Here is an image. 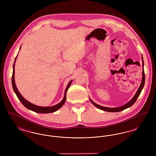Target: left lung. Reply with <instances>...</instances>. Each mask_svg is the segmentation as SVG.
Wrapping results in <instances>:
<instances>
[{"mask_svg":"<svg viewBox=\"0 0 156 156\" xmlns=\"http://www.w3.org/2000/svg\"><path fill=\"white\" fill-rule=\"evenodd\" d=\"M142 63H143V67H144V62H143V57H142ZM142 76H142V81H141L139 89L137 90V91L136 92V94L134 95L133 98L129 102H127V104L123 105V106H120V107H118V108H106V107H104V106H101V105H99L98 104H95L90 99H90V102L94 104V105H95L98 109H99L101 110H102V111H104L110 112H118L122 111L126 109L127 108L132 106L136 102V101L137 99L138 98V97H139V95H140V94L141 93V90H142V89H143V87H144V83H145V75H144V69H143V71L142 72Z\"/></svg>","mask_w":156,"mask_h":156,"instance_id":"8db88e82","label":"left lung"}]
</instances>
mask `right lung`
<instances>
[{"label":"right lung","instance_id":"right-lung-1","mask_svg":"<svg viewBox=\"0 0 156 156\" xmlns=\"http://www.w3.org/2000/svg\"><path fill=\"white\" fill-rule=\"evenodd\" d=\"M17 55L16 56V58L15 60L16 61V59L17 58ZM15 63L13 64V74H12V87H13V89L14 90V92L16 94V95H17V97L18 98V99L20 100V101L22 102V104L28 109L31 110L32 111L35 112L37 113H52V112H54L57 111V110H58L59 108L62 106V105L64 104L66 99H67V92L68 89L69 88L71 83L73 81H71L68 83V85H67V88L65 90V94H64V97L63 99L62 100L61 102H60L59 104H57L54 106H50V107H42V106H37L36 105L31 104L29 102V101H27V100H26L22 95L20 94V92H19V90L17 89V87L16 86V83H15Z\"/></svg>","mask_w":156,"mask_h":156}]
</instances>
